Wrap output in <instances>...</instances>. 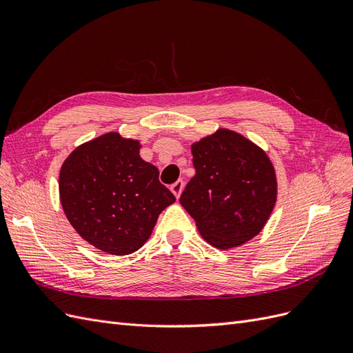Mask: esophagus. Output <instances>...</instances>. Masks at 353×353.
I'll return each mask as SVG.
<instances>
[{
	"label": "esophagus",
	"mask_w": 353,
	"mask_h": 353,
	"mask_svg": "<svg viewBox=\"0 0 353 353\" xmlns=\"http://www.w3.org/2000/svg\"><path fill=\"white\" fill-rule=\"evenodd\" d=\"M183 188H184V181L183 179H178L176 183H174L172 185H170V191H172L174 196L176 199L181 196V193H183Z\"/></svg>",
	"instance_id": "1"
}]
</instances>
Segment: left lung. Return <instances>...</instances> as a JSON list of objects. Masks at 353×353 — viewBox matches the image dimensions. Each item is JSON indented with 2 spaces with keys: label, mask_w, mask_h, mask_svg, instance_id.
I'll return each mask as SVG.
<instances>
[{
  "label": "left lung",
  "mask_w": 353,
  "mask_h": 353,
  "mask_svg": "<svg viewBox=\"0 0 353 353\" xmlns=\"http://www.w3.org/2000/svg\"><path fill=\"white\" fill-rule=\"evenodd\" d=\"M196 175L179 203L201 237L218 249L239 248L258 236L276 201L275 169L248 138L218 130L191 145Z\"/></svg>",
  "instance_id": "8db88e82"
}]
</instances>
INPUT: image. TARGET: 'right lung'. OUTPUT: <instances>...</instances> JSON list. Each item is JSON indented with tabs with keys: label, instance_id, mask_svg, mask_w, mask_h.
Returning <instances> with one entry per match:
<instances>
[{
	"label": "right lung",
	"instance_id": "obj_1",
	"mask_svg": "<svg viewBox=\"0 0 353 353\" xmlns=\"http://www.w3.org/2000/svg\"><path fill=\"white\" fill-rule=\"evenodd\" d=\"M140 141L108 132L69 154L60 169L65 215L79 236L110 254H130L148 240L175 196L144 162Z\"/></svg>",
	"mask_w": 353,
	"mask_h": 353
}]
</instances>
